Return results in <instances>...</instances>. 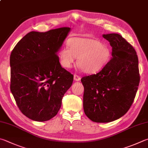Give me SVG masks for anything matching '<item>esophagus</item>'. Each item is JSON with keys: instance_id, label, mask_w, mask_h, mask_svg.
Segmentation results:
<instances>
[{"instance_id": "34e87169", "label": "esophagus", "mask_w": 148, "mask_h": 148, "mask_svg": "<svg viewBox=\"0 0 148 148\" xmlns=\"http://www.w3.org/2000/svg\"><path fill=\"white\" fill-rule=\"evenodd\" d=\"M80 79H81V77H80L78 76V75L74 74V79L75 80V81L78 82V81H79Z\"/></svg>"}]
</instances>
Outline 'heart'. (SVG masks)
<instances>
[{"label": "heart", "instance_id": "heart-1", "mask_svg": "<svg viewBox=\"0 0 148 148\" xmlns=\"http://www.w3.org/2000/svg\"><path fill=\"white\" fill-rule=\"evenodd\" d=\"M69 48L63 47L59 53L64 68L69 69L77 58V65L83 72L92 74L100 71L111 59V53L107 45L88 37H74L67 41Z\"/></svg>", "mask_w": 148, "mask_h": 148}]
</instances>
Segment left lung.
I'll list each match as a JSON object with an SVG mask.
<instances>
[{"label": "left lung", "mask_w": 148, "mask_h": 148, "mask_svg": "<svg viewBox=\"0 0 148 148\" xmlns=\"http://www.w3.org/2000/svg\"><path fill=\"white\" fill-rule=\"evenodd\" d=\"M112 47V58L96 74L82 77L83 109L92 122H111L132 105L140 82L138 60L134 48L118 34H103Z\"/></svg>", "instance_id": "obj_1"}]
</instances>
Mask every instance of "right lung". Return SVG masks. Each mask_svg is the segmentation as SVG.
<instances>
[{"label": "right lung", "mask_w": 148, "mask_h": 148, "mask_svg": "<svg viewBox=\"0 0 148 148\" xmlns=\"http://www.w3.org/2000/svg\"><path fill=\"white\" fill-rule=\"evenodd\" d=\"M71 29L30 32L11 53V92L22 113L32 120L54 117L73 82V75L61 67L58 56Z\"/></svg>", "instance_id": "add662e5"}]
</instances>
